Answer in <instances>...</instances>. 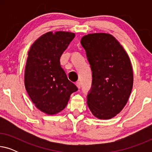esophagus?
<instances>
[{
    "instance_id": "1",
    "label": "esophagus",
    "mask_w": 152,
    "mask_h": 152,
    "mask_svg": "<svg viewBox=\"0 0 152 152\" xmlns=\"http://www.w3.org/2000/svg\"><path fill=\"white\" fill-rule=\"evenodd\" d=\"M75 84H76V86H77V87L78 88H81V82H77L75 83Z\"/></svg>"
}]
</instances>
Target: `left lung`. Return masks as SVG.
Returning <instances> with one entry per match:
<instances>
[{"label":"left lung","instance_id":"1","mask_svg":"<svg viewBox=\"0 0 152 152\" xmlns=\"http://www.w3.org/2000/svg\"><path fill=\"white\" fill-rule=\"evenodd\" d=\"M92 70V84L87 95L90 111L99 119H111L127 102L134 82L129 57L115 37L106 33L83 37Z\"/></svg>","mask_w":152,"mask_h":152}]
</instances>
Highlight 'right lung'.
Masks as SVG:
<instances>
[{
	"mask_svg": "<svg viewBox=\"0 0 152 152\" xmlns=\"http://www.w3.org/2000/svg\"><path fill=\"white\" fill-rule=\"evenodd\" d=\"M75 37L72 32H49L28 52L25 86L37 109L49 115L65 109L70 95L78 90L60 65V57Z\"/></svg>",
	"mask_w": 152,
	"mask_h": 152,
	"instance_id": "right-lung-1",
	"label": "right lung"
}]
</instances>
